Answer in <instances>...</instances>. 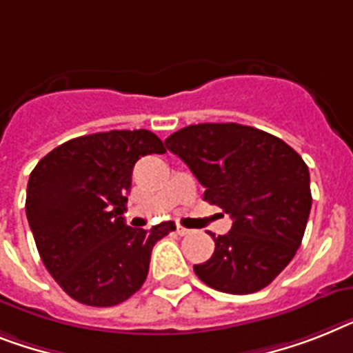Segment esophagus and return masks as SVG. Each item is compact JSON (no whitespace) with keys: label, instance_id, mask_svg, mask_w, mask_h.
<instances>
[{"label":"esophagus","instance_id":"1","mask_svg":"<svg viewBox=\"0 0 353 353\" xmlns=\"http://www.w3.org/2000/svg\"><path fill=\"white\" fill-rule=\"evenodd\" d=\"M189 229H185V227H182V225H176V234L179 236H188L189 234Z\"/></svg>","mask_w":353,"mask_h":353}]
</instances>
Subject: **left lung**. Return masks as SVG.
Instances as JSON below:
<instances>
[{"label":"left lung","mask_w":353,"mask_h":353,"mask_svg":"<svg viewBox=\"0 0 353 353\" xmlns=\"http://www.w3.org/2000/svg\"><path fill=\"white\" fill-rule=\"evenodd\" d=\"M165 148L205 188L203 200L231 214V231L211 234L214 252L194 274L214 290L265 288L299 249L312 208L310 174L281 139L236 122L182 128Z\"/></svg>","instance_id":"obj_1"}]
</instances>
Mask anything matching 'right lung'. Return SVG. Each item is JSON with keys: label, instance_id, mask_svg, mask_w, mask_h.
<instances>
[{"label": "right lung", "instance_id": "1", "mask_svg": "<svg viewBox=\"0 0 353 353\" xmlns=\"http://www.w3.org/2000/svg\"><path fill=\"white\" fill-rule=\"evenodd\" d=\"M165 153L148 130L72 139L37 162L26 188V218L46 270L75 301L113 307L144 285L153 245L174 231L126 225L131 171L141 157Z\"/></svg>", "mask_w": 353, "mask_h": 353}]
</instances>
